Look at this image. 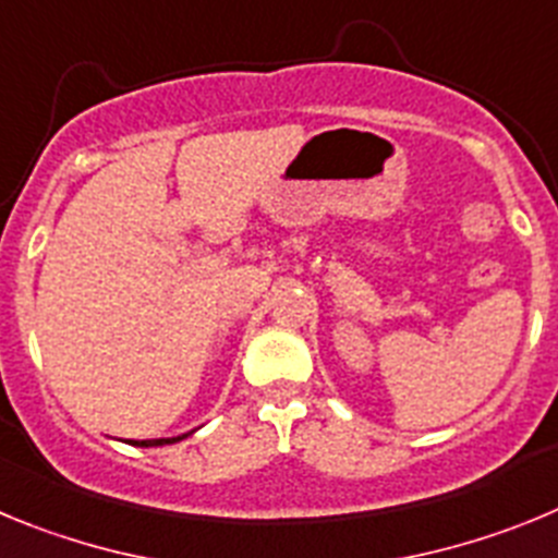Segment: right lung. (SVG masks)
<instances>
[{"label":"right lung","instance_id":"add662e5","mask_svg":"<svg viewBox=\"0 0 558 558\" xmlns=\"http://www.w3.org/2000/svg\"><path fill=\"white\" fill-rule=\"evenodd\" d=\"M181 438H184V436H179V438H159V441H136V445H142V447H153V445H175V441H181Z\"/></svg>","mask_w":558,"mask_h":558}]
</instances>
